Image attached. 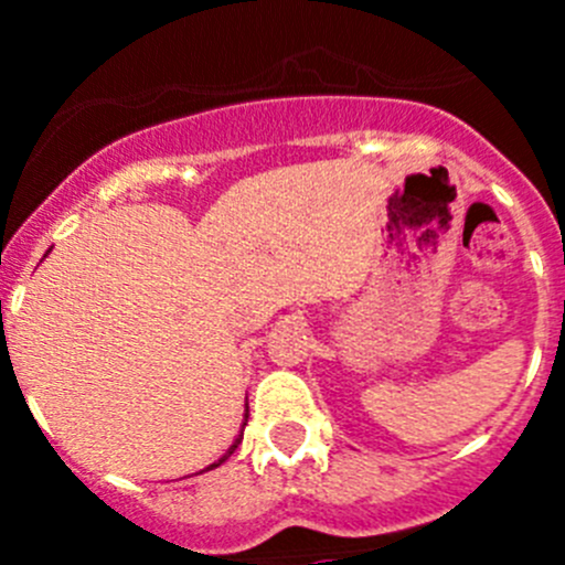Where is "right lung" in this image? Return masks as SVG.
<instances>
[{"label": "right lung", "instance_id": "right-lung-1", "mask_svg": "<svg viewBox=\"0 0 565 565\" xmlns=\"http://www.w3.org/2000/svg\"><path fill=\"white\" fill-rule=\"evenodd\" d=\"M246 420H248V409H246V415H243V429H246ZM241 440H243V431H241V435H237V437H235V443H232V446H230V451H226V454H224V457H221L218 461H213V465H210V467H207V470H213V467H218V465H221V461H226V459H230V457H232V454H235V448H237V446H241Z\"/></svg>", "mask_w": 565, "mask_h": 565}]
</instances>
